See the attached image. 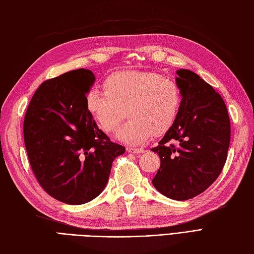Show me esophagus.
I'll list each match as a JSON object with an SVG mask.
<instances>
[{
	"label": "esophagus",
	"mask_w": 254,
	"mask_h": 254,
	"mask_svg": "<svg viewBox=\"0 0 254 254\" xmlns=\"http://www.w3.org/2000/svg\"><path fill=\"white\" fill-rule=\"evenodd\" d=\"M127 151L129 153H132V154H140V153H144L143 148H137V147H128Z\"/></svg>",
	"instance_id": "esophagus-1"
}]
</instances>
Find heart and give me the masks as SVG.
I'll return each mask as SVG.
<instances>
[{
  "mask_svg": "<svg viewBox=\"0 0 254 254\" xmlns=\"http://www.w3.org/2000/svg\"><path fill=\"white\" fill-rule=\"evenodd\" d=\"M103 88L88 91L86 107L107 133L115 130L126 110L129 120L116 138L131 145L142 143L151 134L159 137L168 131L183 102L179 84L157 72H115L104 80Z\"/></svg>",
  "mask_w": 254,
  "mask_h": 254,
  "instance_id": "heart-1",
  "label": "heart"
}]
</instances>
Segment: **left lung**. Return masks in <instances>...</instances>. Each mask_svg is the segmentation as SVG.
Here are the masks:
<instances>
[{
  "instance_id": "left-lung-1",
  "label": "left lung",
  "mask_w": 254,
  "mask_h": 254,
  "mask_svg": "<svg viewBox=\"0 0 254 254\" xmlns=\"http://www.w3.org/2000/svg\"><path fill=\"white\" fill-rule=\"evenodd\" d=\"M183 94L178 119L152 151L160 167L152 183L175 200L205 191L220 176L227 158L231 122L222 97L190 70L177 71Z\"/></svg>"
}]
</instances>
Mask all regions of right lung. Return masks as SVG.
Instances as JSON below:
<instances>
[{"instance_id":"add662e5","label":"right lung","mask_w":254,"mask_h":254,"mask_svg":"<svg viewBox=\"0 0 254 254\" xmlns=\"http://www.w3.org/2000/svg\"><path fill=\"white\" fill-rule=\"evenodd\" d=\"M95 80L86 69L45 80L24 116V145L36 180L67 205L96 198L106 188L113 160L125 153L98 128L86 107Z\"/></svg>"}]
</instances>
